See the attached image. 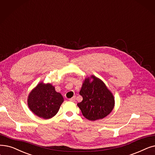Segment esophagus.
<instances>
[{
    "label": "esophagus",
    "instance_id": "esophagus-1",
    "mask_svg": "<svg viewBox=\"0 0 155 155\" xmlns=\"http://www.w3.org/2000/svg\"><path fill=\"white\" fill-rule=\"evenodd\" d=\"M69 100L70 101H71V102L75 101V97H71V99H70Z\"/></svg>",
    "mask_w": 155,
    "mask_h": 155
}]
</instances>
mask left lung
I'll return each instance as SVG.
<instances>
[{
	"label": "left lung",
	"mask_w": 155,
	"mask_h": 155,
	"mask_svg": "<svg viewBox=\"0 0 155 155\" xmlns=\"http://www.w3.org/2000/svg\"><path fill=\"white\" fill-rule=\"evenodd\" d=\"M80 94L83 100L77 106L83 116L89 120L104 118L115 106V97L112 92L103 81L94 75L85 78Z\"/></svg>",
	"instance_id": "obj_1"
}]
</instances>
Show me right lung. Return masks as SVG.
<instances>
[{
	"label": "right lung",
	"instance_id": "add662e5",
	"mask_svg": "<svg viewBox=\"0 0 155 155\" xmlns=\"http://www.w3.org/2000/svg\"><path fill=\"white\" fill-rule=\"evenodd\" d=\"M63 101V97L56 91L54 86L43 82L31 91L27 99L30 110L38 117L45 120L56 115Z\"/></svg>",
	"mask_w": 155,
	"mask_h": 155
}]
</instances>
